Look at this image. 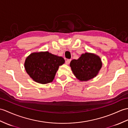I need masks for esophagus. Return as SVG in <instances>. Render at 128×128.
<instances>
[{
  "label": "esophagus",
  "instance_id": "1",
  "mask_svg": "<svg viewBox=\"0 0 128 128\" xmlns=\"http://www.w3.org/2000/svg\"><path fill=\"white\" fill-rule=\"evenodd\" d=\"M71 60V59H67V60H66V62H65V63H66V64H67V65L69 64H70V63Z\"/></svg>",
  "mask_w": 128,
  "mask_h": 128
}]
</instances>
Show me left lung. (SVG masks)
I'll return each instance as SVG.
<instances>
[{"instance_id":"1","label":"left lung","mask_w":128,"mask_h":128,"mask_svg":"<svg viewBox=\"0 0 128 128\" xmlns=\"http://www.w3.org/2000/svg\"><path fill=\"white\" fill-rule=\"evenodd\" d=\"M70 66L77 78L81 81H86L97 75L102 66V62L98 56L86 53L77 60H71Z\"/></svg>"}]
</instances>
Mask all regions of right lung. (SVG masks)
Returning <instances> with one entry per match:
<instances>
[{
    "label": "right lung",
    "mask_w": 128,
    "mask_h": 128,
    "mask_svg": "<svg viewBox=\"0 0 128 128\" xmlns=\"http://www.w3.org/2000/svg\"><path fill=\"white\" fill-rule=\"evenodd\" d=\"M64 62L63 57L48 52L32 53L26 58L24 67L34 81L46 84L52 82L59 66Z\"/></svg>",
    "instance_id": "1"
}]
</instances>
